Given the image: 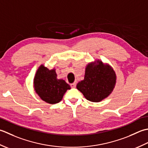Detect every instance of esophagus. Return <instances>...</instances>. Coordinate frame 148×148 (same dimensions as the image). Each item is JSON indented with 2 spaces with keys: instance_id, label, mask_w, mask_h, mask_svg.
I'll use <instances>...</instances> for the list:
<instances>
[{
  "instance_id": "1",
  "label": "esophagus",
  "mask_w": 148,
  "mask_h": 148,
  "mask_svg": "<svg viewBox=\"0 0 148 148\" xmlns=\"http://www.w3.org/2000/svg\"><path fill=\"white\" fill-rule=\"evenodd\" d=\"M70 86H71V88H75V87H76V86H77V83L76 82L72 83V84H70Z\"/></svg>"
}]
</instances>
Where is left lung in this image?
<instances>
[{"mask_svg": "<svg viewBox=\"0 0 148 148\" xmlns=\"http://www.w3.org/2000/svg\"><path fill=\"white\" fill-rule=\"evenodd\" d=\"M116 75L111 66L100 61L86 66L84 79L77 85L87 100L99 102L109 95L116 84Z\"/></svg>", "mask_w": 148, "mask_h": 148, "instance_id": "8db88e82", "label": "left lung"}]
</instances>
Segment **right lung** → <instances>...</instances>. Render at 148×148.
Segmentation results:
<instances>
[{"label": "right lung", "mask_w": 148, "mask_h": 148, "mask_svg": "<svg viewBox=\"0 0 148 148\" xmlns=\"http://www.w3.org/2000/svg\"><path fill=\"white\" fill-rule=\"evenodd\" d=\"M35 91L42 100L48 103L56 104L61 101L70 86L64 80L57 79L56 70H49L41 65L34 79Z\"/></svg>", "instance_id": "obj_1"}]
</instances>
